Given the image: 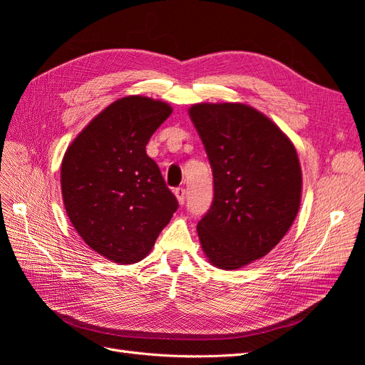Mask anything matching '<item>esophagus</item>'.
<instances>
[{"label": "esophagus", "instance_id": "esophagus-1", "mask_svg": "<svg viewBox=\"0 0 365 365\" xmlns=\"http://www.w3.org/2000/svg\"><path fill=\"white\" fill-rule=\"evenodd\" d=\"M175 196L176 200H178V204L182 205L185 201V189L184 187H178V189H175Z\"/></svg>", "mask_w": 365, "mask_h": 365}]
</instances>
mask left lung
<instances>
[{"instance_id":"left-lung-1","label":"left lung","mask_w":365,"mask_h":365,"mask_svg":"<svg viewBox=\"0 0 365 365\" xmlns=\"http://www.w3.org/2000/svg\"><path fill=\"white\" fill-rule=\"evenodd\" d=\"M189 115L213 172L215 196L197 222L213 267L244 268L288 233L302 202V168L289 137L245 103H196Z\"/></svg>"}]
</instances>
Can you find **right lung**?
Here are the masks:
<instances>
[{"mask_svg":"<svg viewBox=\"0 0 365 365\" xmlns=\"http://www.w3.org/2000/svg\"><path fill=\"white\" fill-rule=\"evenodd\" d=\"M172 106L126 96L77 135L61 165L62 200L73 227L102 257L132 264L150 252L178 201L146 145Z\"/></svg>","mask_w":365,"mask_h":365,"instance_id":"obj_1","label":"right lung"}]
</instances>
